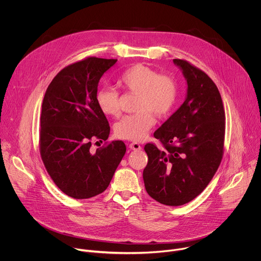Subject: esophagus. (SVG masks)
Wrapping results in <instances>:
<instances>
[{"mask_svg":"<svg viewBox=\"0 0 261 261\" xmlns=\"http://www.w3.org/2000/svg\"><path fill=\"white\" fill-rule=\"evenodd\" d=\"M129 147L131 148V150H134V151H139L141 148V145L137 142H131L129 143Z\"/></svg>","mask_w":261,"mask_h":261,"instance_id":"1","label":"esophagus"}]
</instances>
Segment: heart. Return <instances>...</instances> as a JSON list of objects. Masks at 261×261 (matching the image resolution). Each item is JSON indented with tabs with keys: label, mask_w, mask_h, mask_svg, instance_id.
<instances>
[{
	"label": "heart",
	"mask_w": 261,
	"mask_h": 261,
	"mask_svg": "<svg viewBox=\"0 0 261 261\" xmlns=\"http://www.w3.org/2000/svg\"><path fill=\"white\" fill-rule=\"evenodd\" d=\"M118 84L122 89L137 94L134 106L137 113L123 117L115 125V134L122 139H142L155 125L154 115L159 118L167 116L177 100L175 81L144 65L138 64L127 69L120 75ZM96 103L104 116H119L120 97L113 88L99 89Z\"/></svg>",
	"instance_id": "heart-1"
}]
</instances>
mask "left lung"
<instances>
[{
    "instance_id": "8db88e82",
    "label": "left lung",
    "mask_w": 261,
    "mask_h": 261,
    "mask_svg": "<svg viewBox=\"0 0 261 261\" xmlns=\"http://www.w3.org/2000/svg\"><path fill=\"white\" fill-rule=\"evenodd\" d=\"M173 63L187 81L184 103L155 131L164 148L146 143L144 187L165 205H182L198 196L215 175L223 156L225 111L217 86L185 60Z\"/></svg>"
}]
</instances>
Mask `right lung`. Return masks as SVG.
<instances>
[{"label": "right lung", "instance_id": "obj_1", "mask_svg": "<svg viewBox=\"0 0 261 261\" xmlns=\"http://www.w3.org/2000/svg\"><path fill=\"white\" fill-rule=\"evenodd\" d=\"M118 60L91 57L61 70L48 86L40 118V154L54 182L75 199L106 190L122 161L121 140L91 152L92 141L108 138L110 127L96 103L98 84Z\"/></svg>", "mask_w": 261, "mask_h": 261}]
</instances>
